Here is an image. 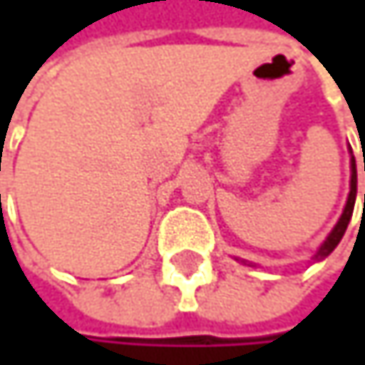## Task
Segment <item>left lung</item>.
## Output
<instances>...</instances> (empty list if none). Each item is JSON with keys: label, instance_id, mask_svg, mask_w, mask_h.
<instances>
[{"label": "left lung", "instance_id": "8db88e82", "mask_svg": "<svg viewBox=\"0 0 365 365\" xmlns=\"http://www.w3.org/2000/svg\"><path fill=\"white\" fill-rule=\"evenodd\" d=\"M364 158H365V154H364ZM364 171H365V165H364ZM355 196H357V169H355V156H353V152H351V190H349V198H346L344 211H342V215H340L338 224L334 226V230L328 235V239H326V241L322 243V247L317 250V254H315L313 259H324V257H328V255L336 250V245L340 243V239L344 237V230H346V226H349V222H351V215H353ZM364 207H365V194H364Z\"/></svg>", "mask_w": 365, "mask_h": 365}]
</instances>
